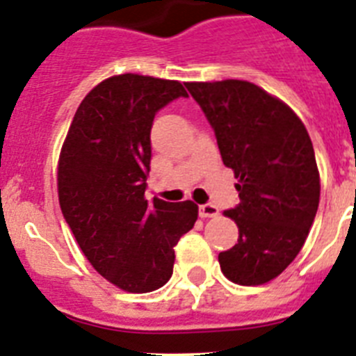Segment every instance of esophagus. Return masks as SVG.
Returning a JSON list of instances; mask_svg holds the SVG:
<instances>
[{"instance_id": "obj_1", "label": "esophagus", "mask_w": 356, "mask_h": 356, "mask_svg": "<svg viewBox=\"0 0 356 356\" xmlns=\"http://www.w3.org/2000/svg\"><path fill=\"white\" fill-rule=\"evenodd\" d=\"M220 214V209L212 205V203H205V205H200V216L202 218H216Z\"/></svg>"}]
</instances>
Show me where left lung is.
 Segmentation results:
<instances>
[{
	"instance_id": "left-lung-1",
	"label": "left lung",
	"mask_w": 356,
	"mask_h": 356,
	"mask_svg": "<svg viewBox=\"0 0 356 356\" xmlns=\"http://www.w3.org/2000/svg\"><path fill=\"white\" fill-rule=\"evenodd\" d=\"M185 86L239 180V203L225 211L239 238L220 252L221 272L243 286L265 284L296 259L317 214L321 180L308 131L282 100L247 81Z\"/></svg>"
}]
</instances>
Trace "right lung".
<instances>
[{
    "instance_id": "obj_1",
    "label": "right lung",
    "mask_w": 356,
    "mask_h": 356,
    "mask_svg": "<svg viewBox=\"0 0 356 356\" xmlns=\"http://www.w3.org/2000/svg\"><path fill=\"white\" fill-rule=\"evenodd\" d=\"M178 81L115 75L84 97L60 149V211L91 266L120 290L147 293L172 275L175 247L198 220L193 202L145 200L154 115Z\"/></svg>"
}]
</instances>
